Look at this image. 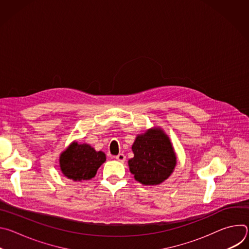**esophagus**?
Returning a JSON list of instances; mask_svg holds the SVG:
<instances>
[{
    "mask_svg": "<svg viewBox=\"0 0 249 249\" xmlns=\"http://www.w3.org/2000/svg\"><path fill=\"white\" fill-rule=\"evenodd\" d=\"M116 160L120 162H124L125 160H126V157L123 154H119L118 156H116Z\"/></svg>",
    "mask_w": 249,
    "mask_h": 249,
    "instance_id": "esophagus-1",
    "label": "esophagus"
}]
</instances>
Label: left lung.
<instances>
[{"mask_svg":"<svg viewBox=\"0 0 249 249\" xmlns=\"http://www.w3.org/2000/svg\"><path fill=\"white\" fill-rule=\"evenodd\" d=\"M134 158L128 160L134 178L146 186L159 185L172 174L176 154L169 137L160 127L138 134L132 145Z\"/></svg>","mask_w":249,"mask_h":249,"instance_id":"left-lung-1","label":"left lung"}]
</instances>
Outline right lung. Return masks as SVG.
<instances>
[{
    "mask_svg": "<svg viewBox=\"0 0 249 249\" xmlns=\"http://www.w3.org/2000/svg\"><path fill=\"white\" fill-rule=\"evenodd\" d=\"M106 160L101 151H95L87 143L73 141L59 157V166L67 178L82 182L95 176L97 169Z\"/></svg>",
    "mask_w": 249,
    "mask_h": 249,
    "instance_id": "add662e5",
    "label": "right lung"
}]
</instances>
